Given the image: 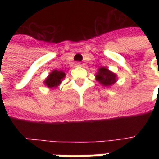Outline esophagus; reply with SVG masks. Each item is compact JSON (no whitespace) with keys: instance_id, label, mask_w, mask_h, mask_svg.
Instances as JSON below:
<instances>
[{"instance_id":"34e87169","label":"esophagus","mask_w":159,"mask_h":159,"mask_svg":"<svg viewBox=\"0 0 159 159\" xmlns=\"http://www.w3.org/2000/svg\"><path fill=\"white\" fill-rule=\"evenodd\" d=\"M75 67H82L81 62H77V63H75Z\"/></svg>"}]
</instances>
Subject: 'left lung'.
I'll return each mask as SVG.
<instances>
[{"label": "left lung", "instance_id": "8db88e82", "mask_svg": "<svg viewBox=\"0 0 159 159\" xmlns=\"http://www.w3.org/2000/svg\"><path fill=\"white\" fill-rule=\"evenodd\" d=\"M118 77L115 72H111L107 67H102L96 73V80L104 87H111L117 82Z\"/></svg>", "mask_w": 159, "mask_h": 159}]
</instances>
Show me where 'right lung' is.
Here are the masks:
<instances>
[{"label":"right lung","mask_w":159,"mask_h":159,"mask_svg":"<svg viewBox=\"0 0 159 159\" xmlns=\"http://www.w3.org/2000/svg\"><path fill=\"white\" fill-rule=\"evenodd\" d=\"M65 76H66V74H65L64 72L54 69L44 79L43 84L45 85L46 87H48V88H56L62 83Z\"/></svg>","instance_id":"1"}]
</instances>
